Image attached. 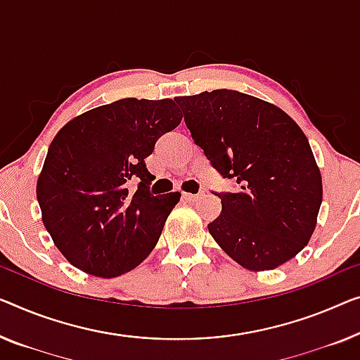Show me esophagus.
<instances>
[{"label":"esophagus","mask_w":360,"mask_h":360,"mask_svg":"<svg viewBox=\"0 0 360 360\" xmlns=\"http://www.w3.org/2000/svg\"><path fill=\"white\" fill-rule=\"evenodd\" d=\"M186 198V200H189V202H197L198 198L202 197V194H191V192H184V195H182Z\"/></svg>","instance_id":"34e87169"}]
</instances>
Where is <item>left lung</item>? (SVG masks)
Listing matches in <instances>:
<instances>
[{
  "label": "left lung",
  "instance_id": "obj_1",
  "mask_svg": "<svg viewBox=\"0 0 360 360\" xmlns=\"http://www.w3.org/2000/svg\"><path fill=\"white\" fill-rule=\"evenodd\" d=\"M192 139L238 192H221L208 224L217 244L250 271L275 270L312 238L321 174L302 129L276 105L236 90L176 96Z\"/></svg>",
  "mask_w": 360,
  "mask_h": 360
}]
</instances>
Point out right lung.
I'll return each instance as SVG.
<instances>
[{
  "mask_svg": "<svg viewBox=\"0 0 360 360\" xmlns=\"http://www.w3.org/2000/svg\"><path fill=\"white\" fill-rule=\"evenodd\" d=\"M182 115L171 98H122L72 117L37 179L41 221L69 264L116 278L150 255L181 192L152 195L146 158ZM139 181L132 193L128 182Z\"/></svg>",
  "mask_w": 360,
  "mask_h": 360,
  "instance_id": "1",
  "label": "right lung"
}]
</instances>
